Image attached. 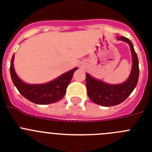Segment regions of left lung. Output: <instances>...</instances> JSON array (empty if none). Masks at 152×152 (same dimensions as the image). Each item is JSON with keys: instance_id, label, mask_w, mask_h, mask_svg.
Wrapping results in <instances>:
<instances>
[{"instance_id": "obj_1", "label": "left lung", "mask_w": 152, "mask_h": 152, "mask_svg": "<svg viewBox=\"0 0 152 152\" xmlns=\"http://www.w3.org/2000/svg\"><path fill=\"white\" fill-rule=\"evenodd\" d=\"M118 39L128 42L132 55V69L129 77L121 84H107L86 74V87L89 98L94 103L103 107H112L123 103L136 87L139 75V59L132 42L124 36Z\"/></svg>"}]
</instances>
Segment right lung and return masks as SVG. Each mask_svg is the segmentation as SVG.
Wrapping results in <instances>:
<instances>
[{"instance_id": "1", "label": "right lung", "mask_w": 152, "mask_h": 152, "mask_svg": "<svg viewBox=\"0 0 152 152\" xmlns=\"http://www.w3.org/2000/svg\"><path fill=\"white\" fill-rule=\"evenodd\" d=\"M13 57L14 55L12 57L10 68L12 81L24 97L36 104H49L62 99L74 72L77 69L75 68L47 84H27L23 82L16 74L13 68Z\"/></svg>"}]
</instances>
